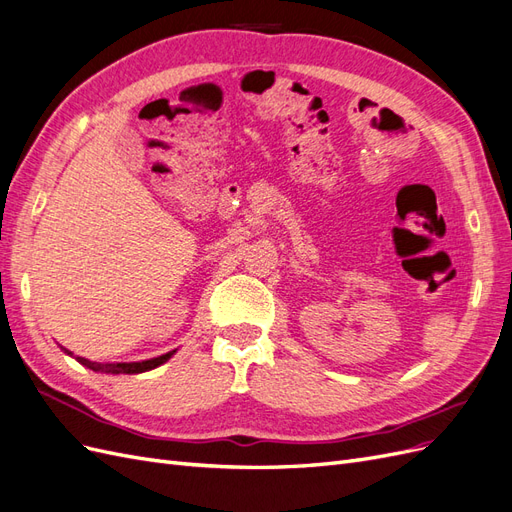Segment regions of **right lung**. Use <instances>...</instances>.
<instances>
[{"label":"right lung","mask_w":512,"mask_h":512,"mask_svg":"<svg viewBox=\"0 0 512 512\" xmlns=\"http://www.w3.org/2000/svg\"><path fill=\"white\" fill-rule=\"evenodd\" d=\"M63 349V346H61ZM68 355H72L68 349H63ZM176 351H170L166 355H159V357H153V359H146V361H129V364H100V361H89L85 357H76L78 364H82L85 368L93 370V372H104V374H140V372H148L153 370L161 364H166V361L174 355ZM74 357V355H72Z\"/></svg>","instance_id":"add662e5"}]
</instances>
